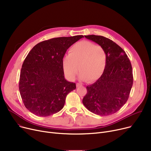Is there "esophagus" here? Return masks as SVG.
I'll list each match as a JSON object with an SVG mask.
<instances>
[{"label": "esophagus", "mask_w": 151, "mask_h": 151, "mask_svg": "<svg viewBox=\"0 0 151 151\" xmlns=\"http://www.w3.org/2000/svg\"><path fill=\"white\" fill-rule=\"evenodd\" d=\"M80 86H82V84L81 83H76V87H77V88H78V87H80Z\"/></svg>", "instance_id": "esophagus-1"}]
</instances>
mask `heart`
Listing matches in <instances>:
<instances>
[{"label": "heart", "instance_id": "heart-1", "mask_svg": "<svg viewBox=\"0 0 151 151\" xmlns=\"http://www.w3.org/2000/svg\"><path fill=\"white\" fill-rule=\"evenodd\" d=\"M106 54L100 46L89 41L78 42L70 47L63 57L62 65L65 75L73 80L79 71L80 78L92 83L101 76L105 69Z\"/></svg>", "mask_w": 151, "mask_h": 151}]
</instances>
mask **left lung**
Returning a JSON list of instances; mask_svg holds the SVG:
<instances>
[{"instance_id":"left-lung-1","label":"left lung","mask_w":151,"mask_h":151,"mask_svg":"<svg viewBox=\"0 0 151 151\" xmlns=\"http://www.w3.org/2000/svg\"><path fill=\"white\" fill-rule=\"evenodd\" d=\"M84 37L104 50L106 65L99 80L86 87L83 104L96 114H113L122 107L129 97L133 83L130 61L125 52L111 40L95 35Z\"/></svg>"}]
</instances>
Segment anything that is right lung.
Listing matches in <instances>:
<instances>
[{
    "instance_id": "right-lung-1",
    "label": "right lung",
    "mask_w": 151,
    "mask_h": 151,
    "mask_svg": "<svg viewBox=\"0 0 151 151\" xmlns=\"http://www.w3.org/2000/svg\"><path fill=\"white\" fill-rule=\"evenodd\" d=\"M83 35L54 38L37 44L21 70L19 89L23 104L34 114L46 117L63 108L76 84L64 78L62 62L69 47Z\"/></svg>"
}]
</instances>
